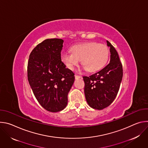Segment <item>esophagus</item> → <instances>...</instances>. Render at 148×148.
Instances as JSON below:
<instances>
[{
  "mask_svg": "<svg viewBox=\"0 0 148 148\" xmlns=\"http://www.w3.org/2000/svg\"><path fill=\"white\" fill-rule=\"evenodd\" d=\"M81 78V76L78 75H75V79H78V78Z\"/></svg>",
  "mask_w": 148,
  "mask_h": 148,
  "instance_id": "34e87169",
  "label": "esophagus"
}]
</instances>
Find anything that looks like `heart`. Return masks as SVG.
<instances>
[{"label": "heart", "mask_w": 148, "mask_h": 148, "mask_svg": "<svg viewBox=\"0 0 148 148\" xmlns=\"http://www.w3.org/2000/svg\"><path fill=\"white\" fill-rule=\"evenodd\" d=\"M71 50L72 53H62L61 56L62 61L70 70H73L81 60L84 68L89 72H94L101 69L108 58L107 46L95 42L74 45Z\"/></svg>", "instance_id": "obj_1"}]
</instances>
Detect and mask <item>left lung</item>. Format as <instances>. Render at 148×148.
Instances as JSON below:
<instances>
[{"instance_id": "8db88e82", "label": "left lung", "mask_w": 148, "mask_h": 148, "mask_svg": "<svg viewBox=\"0 0 148 148\" xmlns=\"http://www.w3.org/2000/svg\"><path fill=\"white\" fill-rule=\"evenodd\" d=\"M110 47V62L98 72L89 77L84 76V94L90 106L101 110L108 107L118 92L123 76L122 63L114 46L107 40Z\"/></svg>"}]
</instances>
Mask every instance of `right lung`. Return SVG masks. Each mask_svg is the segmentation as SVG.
<instances>
[{
    "instance_id": "right-lung-1",
    "label": "right lung",
    "mask_w": 148,
    "mask_h": 148,
    "mask_svg": "<svg viewBox=\"0 0 148 148\" xmlns=\"http://www.w3.org/2000/svg\"><path fill=\"white\" fill-rule=\"evenodd\" d=\"M63 42L60 38L44 40L34 48L28 61L27 78L33 94L41 107L51 112L66 107L75 79L61 59Z\"/></svg>"
}]
</instances>
